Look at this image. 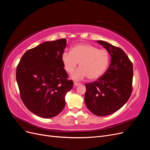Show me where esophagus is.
<instances>
[{
    "mask_svg": "<svg viewBox=\"0 0 150 150\" xmlns=\"http://www.w3.org/2000/svg\"><path fill=\"white\" fill-rule=\"evenodd\" d=\"M81 84L79 83H78V82H74V85L75 86H79V85H80Z\"/></svg>",
    "mask_w": 150,
    "mask_h": 150,
    "instance_id": "esophagus-1",
    "label": "esophagus"
}]
</instances>
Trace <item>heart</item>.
<instances>
[{
    "label": "heart",
    "mask_w": 150,
    "mask_h": 150,
    "mask_svg": "<svg viewBox=\"0 0 150 150\" xmlns=\"http://www.w3.org/2000/svg\"><path fill=\"white\" fill-rule=\"evenodd\" d=\"M110 54L106 50L99 49L93 45L83 44L75 46L71 51L62 53L61 60L65 70L71 74L72 78L80 80L88 76L91 80H96L105 73L110 63Z\"/></svg>",
    "instance_id": "b5f03b06"
}]
</instances>
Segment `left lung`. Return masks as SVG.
I'll use <instances>...</instances> for the list:
<instances>
[{
  "instance_id": "obj_1",
  "label": "left lung",
  "mask_w": 150,
  "mask_h": 150,
  "mask_svg": "<svg viewBox=\"0 0 150 150\" xmlns=\"http://www.w3.org/2000/svg\"><path fill=\"white\" fill-rule=\"evenodd\" d=\"M97 42L111 56V63L102 78L86 84L84 101L88 110L98 116L112 114L125 105L132 91L133 64L125 52L103 40Z\"/></svg>"
}]
</instances>
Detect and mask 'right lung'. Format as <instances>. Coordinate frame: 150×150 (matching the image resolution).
Segmentation results:
<instances>
[{
    "mask_svg": "<svg viewBox=\"0 0 150 150\" xmlns=\"http://www.w3.org/2000/svg\"><path fill=\"white\" fill-rule=\"evenodd\" d=\"M66 46V39L43 42L26 51L17 67L22 101L43 118L59 114L65 106L66 94L73 86V81L67 79L61 60Z\"/></svg>",
    "mask_w": 150,
    "mask_h": 150,
    "instance_id": "right-lung-1",
    "label": "right lung"
}]
</instances>
